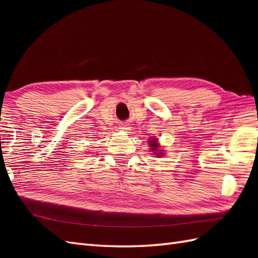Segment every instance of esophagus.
<instances>
[{"label": "esophagus", "mask_w": 258, "mask_h": 258, "mask_svg": "<svg viewBox=\"0 0 258 258\" xmlns=\"http://www.w3.org/2000/svg\"><path fill=\"white\" fill-rule=\"evenodd\" d=\"M119 130H120V131H124V132H127V131H130L131 128L128 127V126H120Z\"/></svg>", "instance_id": "esophagus-1"}]
</instances>
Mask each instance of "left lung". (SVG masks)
Returning <instances> with one entry per match:
<instances>
[{
    "mask_svg": "<svg viewBox=\"0 0 258 258\" xmlns=\"http://www.w3.org/2000/svg\"><path fill=\"white\" fill-rule=\"evenodd\" d=\"M150 145L152 146V150H153V151H157L158 145H157V143H156V140L151 141V144H150ZM156 155H161V153H156Z\"/></svg>",
    "mask_w": 258,
    "mask_h": 258,
    "instance_id": "1",
    "label": "left lung"
}]
</instances>
